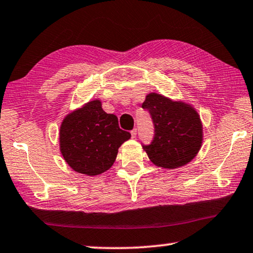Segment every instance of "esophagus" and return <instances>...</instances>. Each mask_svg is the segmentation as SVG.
Listing matches in <instances>:
<instances>
[{
    "mask_svg": "<svg viewBox=\"0 0 253 253\" xmlns=\"http://www.w3.org/2000/svg\"><path fill=\"white\" fill-rule=\"evenodd\" d=\"M130 134H131V137H133V138L136 137V134H137V129H136V128H134V129L130 131Z\"/></svg>",
    "mask_w": 253,
    "mask_h": 253,
    "instance_id": "34e87169",
    "label": "esophagus"
}]
</instances>
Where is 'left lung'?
<instances>
[{
    "instance_id": "left-lung-1",
    "label": "left lung",
    "mask_w": 253,
    "mask_h": 253,
    "mask_svg": "<svg viewBox=\"0 0 253 253\" xmlns=\"http://www.w3.org/2000/svg\"><path fill=\"white\" fill-rule=\"evenodd\" d=\"M154 126L150 144L143 145L154 165L178 168L197 156L202 144V125L191 105L174 102L160 94L151 93L142 104Z\"/></svg>"
}]
</instances>
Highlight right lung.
<instances>
[{"label":"right lung","mask_w":253,"mask_h":253,"mask_svg":"<svg viewBox=\"0 0 253 253\" xmlns=\"http://www.w3.org/2000/svg\"><path fill=\"white\" fill-rule=\"evenodd\" d=\"M129 138L130 133L119 128L118 118L94 100L63 119L60 151L75 171L95 176L114 165L119 146Z\"/></svg>","instance_id":"obj_1"}]
</instances>
